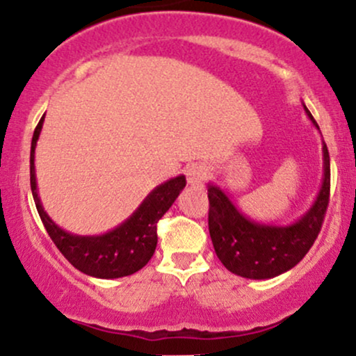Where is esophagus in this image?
<instances>
[{
  "label": "esophagus",
  "instance_id": "esophagus-1",
  "mask_svg": "<svg viewBox=\"0 0 356 356\" xmlns=\"http://www.w3.org/2000/svg\"><path fill=\"white\" fill-rule=\"evenodd\" d=\"M186 177L191 186H197L207 177V169L202 164H191L186 167Z\"/></svg>",
  "mask_w": 356,
  "mask_h": 356
}]
</instances>
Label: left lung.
<instances>
[{"label": "left lung", "mask_w": 356, "mask_h": 356, "mask_svg": "<svg viewBox=\"0 0 356 356\" xmlns=\"http://www.w3.org/2000/svg\"><path fill=\"white\" fill-rule=\"evenodd\" d=\"M305 107V105H303ZM306 115L316 122L309 110ZM325 177L309 211L289 226H273L248 219L218 186H209V234L220 263L234 275L269 280L295 268L320 234L330 202V154L323 142Z\"/></svg>", "instance_id": "1"}]
</instances>
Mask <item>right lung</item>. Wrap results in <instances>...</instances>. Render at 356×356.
I'll return each mask as SVG.
<instances>
[{
	"label": "right lung",
	"instance_id": "obj_1",
	"mask_svg": "<svg viewBox=\"0 0 356 356\" xmlns=\"http://www.w3.org/2000/svg\"><path fill=\"white\" fill-rule=\"evenodd\" d=\"M44 115L36 125L31 138L30 182L40 218L60 252L79 271L102 280L129 276L137 273L150 261L157 248V222L169 211L177 195L186 187V177L170 179L150 192L138 209L125 222L102 236H76L63 231L48 218L38 192L35 175V147L42 132Z\"/></svg>",
	"mask_w": 356,
	"mask_h": 356
}]
</instances>
